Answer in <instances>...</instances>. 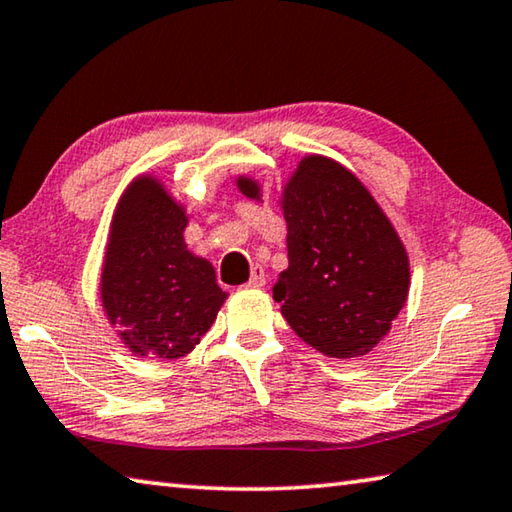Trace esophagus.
Wrapping results in <instances>:
<instances>
[{
  "instance_id": "obj_1",
  "label": "esophagus",
  "mask_w": 512,
  "mask_h": 512,
  "mask_svg": "<svg viewBox=\"0 0 512 512\" xmlns=\"http://www.w3.org/2000/svg\"><path fill=\"white\" fill-rule=\"evenodd\" d=\"M265 285V272H263V267H251V276H249V281H247V288H263Z\"/></svg>"
}]
</instances>
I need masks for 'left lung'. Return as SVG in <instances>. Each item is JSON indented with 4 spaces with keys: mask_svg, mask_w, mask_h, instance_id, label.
<instances>
[{
    "mask_svg": "<svg viewBox=\"0 0 512 512\" xmlns=\"http://www.w3.org/2000/svg\"><path fill=\"white\" fill-rule=\"evenodd\" d=\"M258 197V184L238 179ZM288 270L274 299L303 342L330 357L366 355L409 292V261L387 215L351 170L306 157L283 193Z\"/></svg>",
    "mask_w": 512,
    "mask_h": 512,
    "instance_id": "left-lung-1",
    "label": "left lung"
}]
</instances>
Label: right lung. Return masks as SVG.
I'll list each match as a JSON object with an SVG mask.
<instances>
[{"label": "right lung", "instance_id": "obj_1", "mask_svg": "<svg viewBox=\"0 0 512 512\" xmlns=\"http://www.w3.org/2000/svg\"><path fill=\"white\" fill-rule=\"evenodd\" d=\"M186 213L155 179L141 177L116 209L101 299L123 342L141 357L177 360L211 328L227 294L209 261L184 242Z\"/></svg>", "mask_w": 512, "mask_h": 512}]
</instances>
